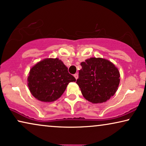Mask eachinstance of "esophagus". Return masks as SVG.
<instances>
[{
  "instance_id": "1",
  "label": "esophagus",
  "mask_w": 146,
  "mask_h": 146,
  "mask_svg": "<svg viewBox=\"0 0 146 146\" xmlns=\"http://www.w3.org/2000/svg\"><path fill=\"white\" fill-rule=\"evenodd\" d=\"M74 77H75V78L77 80V79H78V73H76L74 75Z\"/></svg>"
}]
</instances>
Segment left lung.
<instances>
[{
    "instance_id": "1",
    "label": "left lung",
    "mask_w": 146,
    "mask_h": 146,
    "mask_svg": "<svg viewBox=\"0 0 146 146\" xmlns=\"http://www.w3.org/2000/svg\"><path fill=\"white\" fill-rule=\"evenodd\" d=\"M80 65L76 83L88 101L103 103L115 94L120 75L113 63L102 58H90Z\"/></svg>"
}]
</instances>
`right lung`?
I'll return each instance as SVG.
<instances>
[{
	"label": "right lung",
	"mask_w": 146,
	"mask_h": 146,
	"mask_svg": "<svg viewBox=\"0 0 146 146\" xmlns=\"http://www.w3.org/2000/svg\"><path fill=\"white\" fill-rule=\"evenodd\" d=\"M75 81L60 60L46 58L31 69L28 86L32 95L37 100L50 102L58 99L68 84Z\"/></svg>",
	"instance_id": "1"
}]
</instances>
